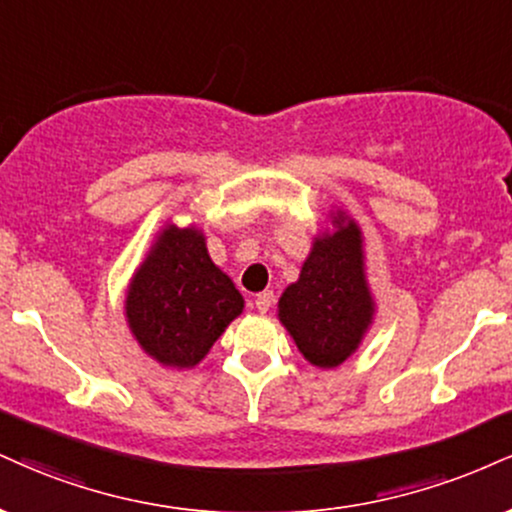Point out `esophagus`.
<instances>
[{"mask_svg": "<svg viewBox=\"0 0 512 512\" xmlns=\"http://www.w3.org/2000/svg\"><path fill=\"white\" fill-rule=\"evenodd\" d=\"M272 305H274V293H272V291H262V293L255 298L257 312H262V315H264V312L272 310Z\"/></svg>", "mask_w": 512, "mask_h": 512, "instance_id": "34e87169", "label": "esophagus"}]
</instances>
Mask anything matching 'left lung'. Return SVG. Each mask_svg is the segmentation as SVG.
Here are the masks:
<instances>
[{
    "label": "left lung",
    "mask_w": 512,
    "mask_h": 512,
    "mask_svg": "<svg viewBox=\"0 0 512 512\" xmlns=\"http://www.w3.org/2000/svg\"><path fill=\"white\" fill-rule=\"evenodd\" d=\"M334 221L336 231L315 240L300 279L279 300V319L295 346L307 362L324 369L355 353L374 315L360 229L343 214Z\"/></svg>",
    "instance_id": "8db88e82"
}]
</instances>
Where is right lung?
Instances as JSON below:
<instances>
[{"mask_svg": "<svg viewBox=\"0 0 512 512\" xmlns=\"http://www.w3.org/2000/svg\"><path fill=\"white\" fill-rule=\"evenodd\" d=\"M243 312V295L209 260L197 229L166 226L126 295L135 341L166 367H195Z\"/></svg>", "mask_w": 512, "mask_h": 512, "instance_id": "obj_1", "label": "right lung"}]
</instances>
